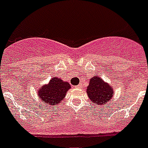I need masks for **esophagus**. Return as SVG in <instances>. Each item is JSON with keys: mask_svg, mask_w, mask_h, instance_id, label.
I'll return each mask as SVG.
<instances>
[{"mask_svg": "<svg viewBox=\"0 0 148 148\" xmlns=\"http://www.w3.org/2000/svg\"><path fill=\"white\" fill-rule=\"evenodd\" d=\"M82 87V84H81V83L79 84V85H78V86H75V88H81Z\"/></svg>", "mask_w": 148, "mask_h": 148, "instance_id": "esophagus-1", "label": "esophagus"}]
</instances>
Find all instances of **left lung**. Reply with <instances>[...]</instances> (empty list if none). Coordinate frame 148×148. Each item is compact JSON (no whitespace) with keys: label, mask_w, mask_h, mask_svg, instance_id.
Segmentation results:
<instances>
[{"label":"left lung","mask_w":148,"mask_h":148,"mask_svg":"<svg viewBox=\"0 0 148 148\" xmlns=\"http://www.w3.org/2000/svg\"><path fill=\"white\" fill-rule=\"evenodd\" d=\"M86 92L94 105L101 106L111 101L114 95L113 87L99 76H94L91 79Z\"/></svg>","instance_id":"obj_1"}]
</instances>
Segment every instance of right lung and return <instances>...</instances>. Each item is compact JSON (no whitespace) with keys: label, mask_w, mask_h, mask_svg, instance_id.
Listing matches in <instances>:
<instances>
[{"label":"right lung","mask_w":148,"mask_h":148,"mask_svg":"<svg viewBox=\"0 0 148 148\" xmlns=\"http://www.w3.org/2000/svg\"><path fill=\"white\" fill-rule=\"evenodd\" d=\"M70 88L69 82L54 77L50 79L49 83L42 86L37 93L42 103L47 104V106H54L62 101Z\"/></svg>","instance_id":"right-lung-1"}]
</instances>
